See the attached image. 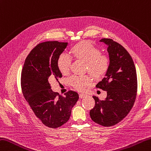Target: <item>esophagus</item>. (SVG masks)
<instances>
[{
	"label": "esophagus",
	"mask_w": 151,
	"mask_h": 151,
	"mask_svg": "<svg viewBox=\"0 0 151 151\" xmlns=\"http://www.w3.org/2000/svg\"><path fill=\"white\" fill-rule=\"evenodd\" d=\"M86 97V94H84V93L79 94L80 98H84V97Z\"/></svg>",
	"instance_id": "obj_1"
}]
</instances>
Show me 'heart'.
Segmentation results:
<instances>
[{
    "mask_svg": "<svg viewBox=\"0 0 151 151\" xmlns=\"http://www.w3.org/2000/svg\"><path fill=\"white\" fill-rule=\"evenodd\" d=\"M70 54L75 60L85 61V70L95 78H100L107 72L110 64L108 55L101 54L98 48L89 41L82 40L71 47ZM70 59L67 55L61 54L57 60V66L62 75H67L70 67ZM69 82L74 88L83 90L86 86L90 85L91 80L88 76H73Z\"/></svg>",
    "mask_w": 151,
    "mask_h": 151,
    "instance_id": "1",
    "label": "heart"
}]
</instances>
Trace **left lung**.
I'll list each match as a JSON object with an SVG mask.
<instances>
[{"mask_svg":"<svg viewBox=\"0 0 151 151\" xmlns=\"http://www.w3.org/2000/svg\"><path fill=\"white\" fill-rule=\"evenodd\" d=\"M99 41L107 46L110 64L105 77L96 87L107 91V97L99 100L93 96L96 103L90 115L93 122L109 127L124 119L134 105L137 88V74L131 55L122 45L110 38Z\"/></svg>","mask_w":151,"mask_h":151,"instance_id":"8db88e82","label":"left lung"}]
</instances>
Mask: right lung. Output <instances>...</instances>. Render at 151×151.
Segmentation results:
<instances>
[{"instance_id":"1","label":"right lung","mask_w":151,"mask_h":151,"mask_svg":"<svg viewBox=\"0 0 151 151\" xmlns=\"http://www.w3.org/2000/svg\"><path fill=\"white\" fill-rule=\"evenodd\" d=\"M67 44L58 41L38 44L25 59L22 72L23 96L38 119L51 128H59L69 120L79 98L78 94L71 90L65 96L59 95L50 84L62 77L57 60Z\"/></svg>"}]
</instances>
